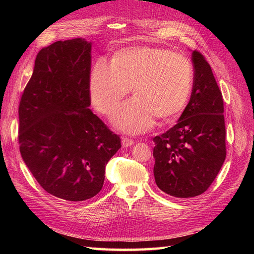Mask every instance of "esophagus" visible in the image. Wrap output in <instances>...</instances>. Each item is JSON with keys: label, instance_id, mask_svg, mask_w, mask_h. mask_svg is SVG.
I'll return each mask as SVG.
<instances>
[{"label": "esophagus", "instance_id": "esophagus-1", "mask_svg": "<svg viewBox=\"0 0 254 254\" xmlns=\"http://www.w3.org/2000/svg\"><path fill=\"white\" fill-rule=\"evenodd\" d=\"M134 144L132 139H129V137H122V145L123 147H130V146H132Z\"/></svg>", "mask_w": 254, "mask_h": 254}]
</instances>
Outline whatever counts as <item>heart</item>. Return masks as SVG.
Listing matches in <instances>:
<instances>
[{"label": "heart", "instance_id": "1", "mask_svg": "<svg viewBox=\"0 0 254 254\" xmlns=\"http://www.w3.org/2000/svg\"><path fill=\"white\" fill-rule=\"evenodd\" d=\"M194 83L190 61L170 50L132 47L114 53L110 64L92 66L89 92L95 108L110 114L131 88L134 96L113 115V125L127 133H142L155 118L170 120L187 106Z\"/></svg>", "mask_w": 254, "mask_h": 254}]
</instances>
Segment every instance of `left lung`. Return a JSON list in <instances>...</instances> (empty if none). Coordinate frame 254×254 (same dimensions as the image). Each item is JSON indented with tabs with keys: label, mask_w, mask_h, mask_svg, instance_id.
<instances>
[{
	"label": "left lung",
	"mask_w": 254,
	"mask_h": 254,
	"mask_svg": "<svg viewBox=\"0 0 254 254\" xmlns=\"http://www.w3.org/2000/svg\"><path fill=\"white\" fill-rule=\"evenodd\" d=\"M194 83L178 123L152 139L153 175L164 193L190 198L209 189L226 159L224 101L212 68L200 53H191Z\"/></svg>",
	"instance_id": "obj_1"
}]
</instances>
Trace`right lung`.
<instances>
[{
    "mask_svg": "<svg viewBox=\"0 0 254 254\" xmlns=\"http://www.w3.org/2000/svg\"><path fill=\"white\" fill-rule=\"evenodd\" d=\"M91 48L82 38L43 48L19 106L23 161L44 190L67 201L98 194L121 148L120 136L89 109Z\"/></svg>",
    "mask_w": 254,
    "mask_h": 254,
    "instance_id": "1",
    "label": "right lung"
}]
</instances>
